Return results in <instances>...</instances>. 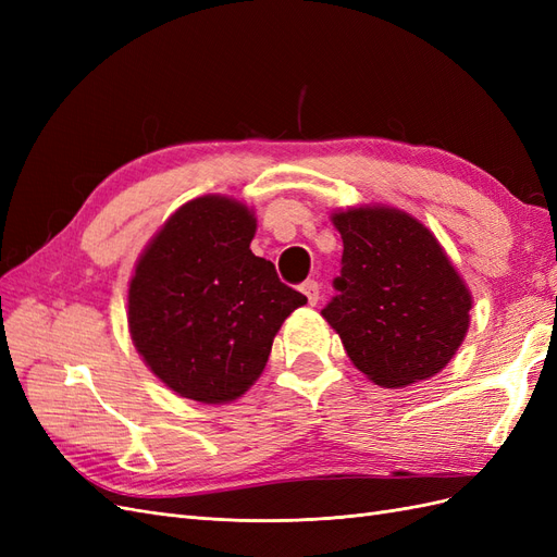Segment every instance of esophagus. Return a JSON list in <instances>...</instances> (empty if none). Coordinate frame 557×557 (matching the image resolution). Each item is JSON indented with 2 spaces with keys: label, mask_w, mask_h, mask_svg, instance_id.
Wrapping results in <instances>:
<instances>
[{
  "label": "esophagus",
  "mask_w": 557,
  "mask_h": 557,
  "mask_svg": "<svg viewBox=\"0 0 557 557\" xmlns=\"http://www.w3.org/2000/svg\"><path fill=\"white\" fill-rule=\"evenodd\" d=\"M301 293H305V297H307V301H309L311 307H313V305H318V299H320V285H318L315 281L301 283Z\"/></svg>",
  "instance_id": "1"
}]
</instances>
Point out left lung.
Returning <instances> with one entry per match:
<instances>
[{
	"mask_svg": "<svg viewBox=\"0 0 557 557\" xmlns=\"http://www.w3.org/2000/svg\"><path fill=\"white\" fill-rule=\"evenodd\" d=\"M344 239L336 295L323 318L362 374L401 387L448 364L469 327L471 295L434 234L409 213H334Z\"/></svg>",
	"mask_w": 557,
	"mask_h": 557,
	"instance_id": "obj_1",
	"label": "left lung"
}]
</instances>
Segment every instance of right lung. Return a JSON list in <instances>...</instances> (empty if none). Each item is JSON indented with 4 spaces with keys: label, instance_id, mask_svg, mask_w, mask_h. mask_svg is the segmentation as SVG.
Listing matches in <instances>:
<instances>
[{
    "label": "right lung",
    "instance_id": "add662e5",
    "mask_svg": "<svg viewBox=\"0 0 557 557\" xmlns=\"http://www.w3.org/2000/svg\"><path fill=\"white\" fill-rule=\"evenodd\" d=\"M252 237L248 207L197 197L162 225L134 269L132 342L181 397H242L262 374L283 320L307 305L250 250Z\"/></svg>",
    "mask_w": 557,
    "mask_h": 557
}]
</instances>
